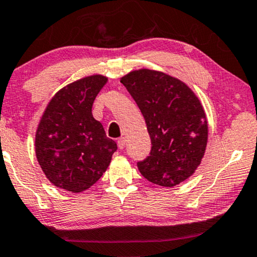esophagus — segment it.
Returning a JSON list of instances; mask_svg holds the SVG:
<instances>
[{"label": "esophagus", "mask_w": 257, "mask_h": 257, "mask_svg": "<svg viewBox=\"0 0 257 257\" xmlns=\"http://www.w3.org/2000/svg\"><path fill=\"white\" fill-rule=\"evenodd\" d=\"M117 146H118V148L119 149H123L125 147V139L124 138H121V139H118V141H117Z\"/></svg>", "instance_id": "esophagus-1"}]
</instances>
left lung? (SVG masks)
<instances>
[{
    "label": "left lung",
    "mask_w": 257,
    "mask_h": 257,
    "mask_svg": "<svg viewBox=\"0 0 257 257\" xmlns=\"http://www.w3.org/2000/svg\"><path fill=\"white\" fill-rule=\"evenodd\" d=\"M144 115L152 151L138 167L146 179L164 187L192 175L205 154L209 126L205 110L183 80L161 71L140 69L121 78Z\"/></svg>",
    "instance_id": "left-lung-1"
}]
</instances>
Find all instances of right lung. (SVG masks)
Listing matches in <instances>:
<instances>
[{
  "instance_id": "add662e5",
  "label": "right lung",
  "mask_w": 257,
  "mask_h": 257,
  "mask_svg": "<svg viewBox=\"0 0 257 257\" xmlns=\"http://www.w3.org/2000/svg\"><path fill=\"white\" fill-rule=\"evenodd\" d=\"M108 77L92 74L74 80L52 97L35 133V155L54 186L72 193L99 180L117 149L93 118L92 104Z\"/></svg>"
}]
</instances>
